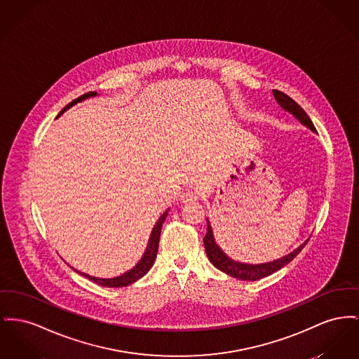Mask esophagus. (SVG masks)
I'll return each instance as SVG.
<instances>
[{
    "mask_svg": "<svg viewBox=\"0 0 359 359\" xmlns=\"http://www.w3.org/2000/svg\"><path fill=\"white\" fill-rule=\"evenodd\" d=\"M198 198H199V195L195 191H187L182 195L180 201H182V203H192V202H196Z\"/></svg>",
    "mask_w": 359,
    "mask_h": 359,
    "instance_id": "34e87169",
    "label": "esophagus"
}]
</instances>
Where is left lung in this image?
<instances>
[{
	"mask_svg": "<svg viewBox=\"0 0 359 359\" xmlns=\"http://www.w3.org/2000/svg\"><path fill=\"white\" fill-rule=\"evenodd\" d=\"M273 95H274L275 100L278 102V104L282 107L285 111H287L292 115H294V118H297L304 126H306L309 130H312L313 133H316V127L313 126V123H312L311 118L308 116V114L301 108V106H298L292 97H289L286 93H283L280 90H276V89L273 90ZM306 243H308V240L304 244H301L293 252H290L289 255L280 257V259L273 260V262L262 263V264H245V263H240V262L232 260L229 256H226L224 251L215 244L214 234H212V231H211L209 219H208V233L203 237V244H205L206 255H208L209 260L212 263V266L215 269L221 270L222 273L231 275L233 278L241 279V280H257V279H262L264 276H269V275L273 274L275 271L280 270L282 267L289 264L294 259L295 256L302 251V248L305 247Z\"/></svg>",
	"mask_w": 359,
	"mask_h": 359,
	"instance_id": "left-lung-1",
	"label": "left lung"
}]
</instances>
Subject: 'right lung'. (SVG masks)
<instances>
[{"label": "right lung", "mask_w": 359, "mask_h": 359, "mask_svg": "<svg viewBox=\"0 0 359 359\" xmlns=\"http://www.w3.org/2000/svg\"><path fill=\"white\" fill-rule=\"evenodd\" d=\"M96 95H97L96 92H88V93H85L83 96L74 99L73 102H70L67 106L65 107L64 109L58 114V116H61L65 111L69 109L70 107L74 106V104H77V103H80V102H83V100L88 99V97H93V96H96ZM58 116H57V118H58ZM168 210H165V212H164V214L158 218V221L156 222V225H154V228H153V231H151V234H150V237H149L147 251L144 253L142 259L137 263V266H135L134 269H131L130 271H127V273L121 275V276H116V278H108V279H106V278L90 276V275L80 273V271H77V270H74V269H73V270L77 271L79 274L84 275L85 278L93 280L95 283H97V285H100V286H104V287H123V286H128V285L134 283L135 280H138L140 278H142L144 275L148 273L149 270L151 269L154 260H156L157 250H158V241H160V234H161V226H163V224H164V221H165V218H167V215H168Z\"/></svg>", "instance_id": "right-lung-1"}]
</instances>
